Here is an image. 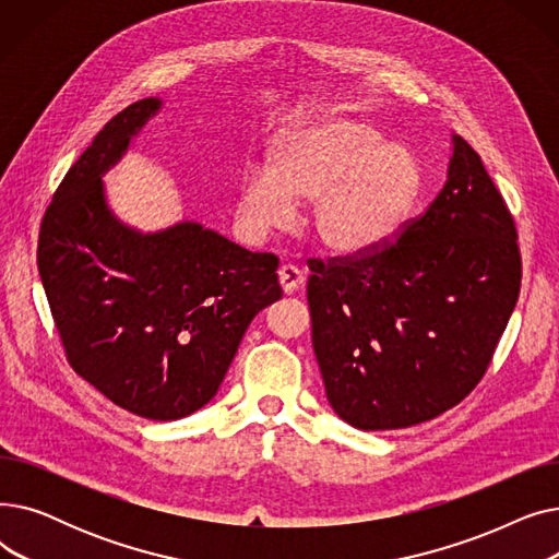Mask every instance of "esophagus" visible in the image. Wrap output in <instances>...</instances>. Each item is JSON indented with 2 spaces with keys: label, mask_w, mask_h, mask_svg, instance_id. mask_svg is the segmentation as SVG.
Listing matches in <instances>:
<instances>
[{
  "label": "esophagus",
  "mask_w": 559,
  "mask_h": 559,
  "mask_svg": "<svg viewBox=\"0 0 559 559\" xmlns=\"http://www.w3.org/2000/svg\"><path fill=\"white\" fill-rule=\"evenodd\" d=\"M278 283H281L283 295H295V292L304 285V274L299 267H295V264H283L278 270Z\"/></svg>",
  "instance_id": "34e87169"
}]
</instances>
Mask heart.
<instances>
[{"label":"heart","instance_id":"b5f03b06","mask_svg":"<svg viewBox=\"0 0 559 559\" xmlns=\"http://www.w3.org/2000/svg\"><path fill=\"white\" fill-rule=\"evenodd\" d=\"M421 190L415 154L358 117H321L276 138L270 167H251L235 199V219L251 242L297 219L310 201V230L333 255L385 245Z\"/></svg>","mask_w":559,"mask_h":559}]
</instances>
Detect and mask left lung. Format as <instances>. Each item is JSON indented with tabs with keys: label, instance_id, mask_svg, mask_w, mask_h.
Here are the masks:
<instances>
[{
	"label": "left lung",
	"instance_id": "1",
	"mask_svg": "<svg viewBox=\"0 0 559 559\" xmlns=\"http://www.w3.org/2000/svg\"><path fill=\"white\" fill-rule=\"evenodd\" d=\"M312 346L340 419L409 428L483 378L519 299L508 205L480 156L451 135L447 183L401 238L356 260H310Z\"/></svg>",
	"mask_w": 559,
	"mask_h": 559
}]
</instances>
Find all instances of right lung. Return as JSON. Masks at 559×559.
Segmentation results:
<instances>
[{
  "label": "right lung",
  "instance_id": "obj_1",
  "mask_svg": "<svg viewBox=\"0 0 559 559\" xmlns=\"http://www.w3.org/2000/svg\"><path fill=\"white\" fill-rule=\"evenodd\" d=\"M160 108L150 97L117 112L70 167L38 272L74 371L129 413L174 421L215 399L251 319L283 292L276 255L199 222L144 233L112 213L104 174Z\"/></svg>",
  "mask_w": 559,
  "mask_h": 559
}]
</instances>
